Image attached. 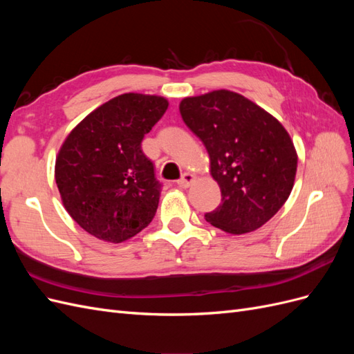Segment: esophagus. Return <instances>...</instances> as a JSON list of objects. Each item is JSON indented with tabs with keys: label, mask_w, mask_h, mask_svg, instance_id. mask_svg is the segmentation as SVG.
Masks as SVG:
<instances>
[{
	"label": "esophagus",
	"mask_w": 354,
	"mask_h": 354,
	"mask_svg": "<svg viewBox=\"0 0 354 354\" xmlns=\"http://www.w3.org/2000/svg\"><path fill=\"white\" fill-rule=\"evenodd\" d=\"M195 181V176L192 174V173H185L183 176H181V178L177 181V185L180 186V187H183V189H186V187H189L192 183H194Z\"/></svg>",
	"instance_id": "esophagus-1"
}]
</instances>
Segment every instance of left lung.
Here are the masks:
<instances>
[{
	"instance_id": "1",
	"label": "left lung",
	"mask_w": 354,
	"mask_h": 354,
	"mask_svg": "<svg viewBox=\"0 0 354 354\" xmlns=\"http://www.w3.org/2000/svg\"><path fill=\"white\" fill-rule=\"evenodd\" d=\"M185 124L205 146L221 203L205 220L232 234L261 227L291 195L298 156L283 125L229 90L180 102Z\"/></svg>"
}]
</instances>
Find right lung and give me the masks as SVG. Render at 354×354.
I'll use <instances>...</instances> for the list:
<instances>
[{
    "instance_id": "1",
    "label": "right lung",
    "mask_w": 354,
    "mask_h": 354,
    "mask_svg": "<svg viewBox=\"0 0 354 354\" xmlns=\"http://www.w3.org/2000/svg\"><path fill=\"white\" fill-rule=\"evenodd\" d=\"M167 108L160 95L125 93L85 116L63 142L55 168L62 202L97 239L124 242L155 217L160 183L142 140Z\"/></svg>"
}]
</instances>
